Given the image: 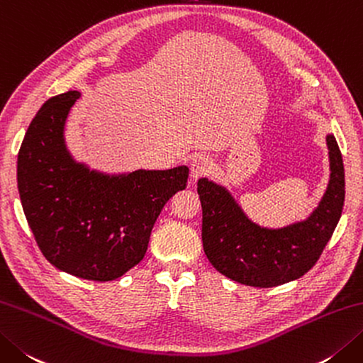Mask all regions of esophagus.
Segmentation results:
<instances>
[{
	"label": "esophagus",
	"mask_w": 363,
	"mask_h": 363,
	"mask_svg": "<svg viewBox=\"0 0 363 363\" xmlns=\"http://www.w3.org/2000/svg\"><path fill=\"white\" fill-rule=\"evenodd\" d=\"M211 169H212V162L208 155H204V154L195 155V157L190 162V176L194 181L200 179V177H203L206 174H209Z\"/></svg>",
	"instance_id": "esophagus-1"
}]
</instances>
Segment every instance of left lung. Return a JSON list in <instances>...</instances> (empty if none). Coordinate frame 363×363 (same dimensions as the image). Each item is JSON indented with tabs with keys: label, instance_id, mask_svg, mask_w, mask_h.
Segmentation results:
<instances>
[{
	"label": "left lung",
	"instance_id": "1",
	"mask_svg": "<svg viewBox=\"0 0 363 363\" xmlns=\"http://www.w3.org/2000/svg\"><path fill=\"white\" fill-rule=\"evenodd\" d=\"M330 177L321 201L301 222L266 228L252 222L220 184L201 177L203 248L209 262L228 279L255 288H272L301 279L321 257L345 204V167L335 137H325Z\"/></svg>",
	"mask_w": 363,
	"mask_h": 363
}]
</instances>
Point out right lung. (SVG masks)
Masks as SVG:
<instances>
[{
	"mask_svg": "<svg viewBox=\"0 0 363 363\" xmlns=\"http://www.w3.org/2000/svg\"><path fill=\"white\" fill-rule=\"evenodd\" d=\"M80 91L42 105L17 159V186L40 252L62 272L110 281L143 259L160 211L187 187L189 168L108 174L77 162L64 129Z\"/></svg>",
	"mask_w": 363,
	"mask_h": 363,
	"instance_id": "1",
	"label": "right lung"
}]
</instances>
